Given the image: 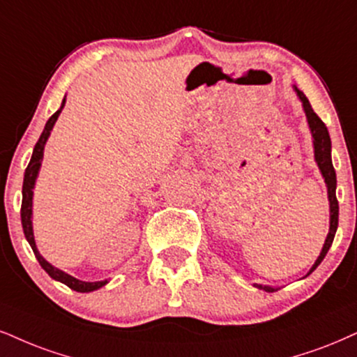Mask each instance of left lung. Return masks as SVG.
I'll return each mask as SVG.
<instances>
[{"label": "left lung", "instance_id": "1", "mask_svg": "<svg viewBox=\"0 0 357 357\" xmlns=\"http://www.w3.org/2000/svg\"><path fill=\"white\" fill-rule=\"evenodd\" d=\"M294 92H296L298 99L301 100V105H303V111L306 114V121H307V126H310V130H311V137H313V149H314V160L316 164H318V169L321 172V175H323L324 178V183H326V188H328V200H329V231H328V236L326 240H324V245H323V250H321L319 257L316 258L314 265L310 268V271L306 273V276H310L311 273H313L316 268L321 261H323L324 257H326L328 250L331 248L333 245V240H334V235H336V230H337V218H340V205H337V199H336V172H334V167H333V160H331V137H329V132H328V127L324 126V122L321 121V119L316 116V112L313 111V107H311L310 100L303 92L298 89L296 86H293ZM305 276V278H306ZM258 289H263V291H268V293H273L276 291V289L280 288H275V286H268V284H257Z\"/></svg>", "mask_w": 357, "mask_h": 357}]
</instances>
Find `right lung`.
Here are the masks:
<instances>
[{
    "mask_svg": "<svg viewBox=\"0 0 357 357\" xmlns=\"http://www.w3.org/2000/svg\"><path fill=\"white\" fill-rule=\"evenodd\" d=\"M64 104H66V96L63 99V104H61V107L57 109L54 114H52V116L50 117V121H47L46 126H44L41 137H39L36 145H34L33 155H31L29 164H28V167H26L24 180H23V202H21V223H23V231H24L26 240H28L31 248H33L34 257L38 258L39 265L43 266V270L46 271L52 280L61 281V283L69 286V288L74 289V291L91 293V291H96V289L102 288V286L107 284L109 280H104V281H82V280L74 278V276H71V275H68V273L59 270V268L52 266L51 263L47 261V259H44L43 255L39 253V250L36 246V240H34V231H33V195H34L33 190H34V185H36V178L39 175V169H41V162H43V155H44V145H46L47 139H50L52 127H54L61 111L64 109Z\"/></svg>",
    "mask_w": 357,
    "mask_h": 357,
    "instance_id": "1",
    "label": "right lung"
}]
</instances>
